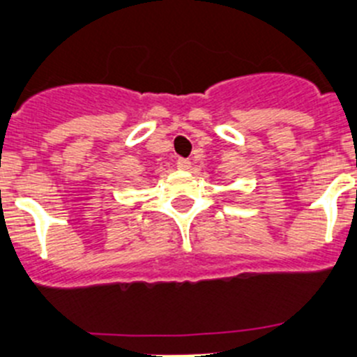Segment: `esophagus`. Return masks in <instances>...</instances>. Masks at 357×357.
I'll use <instances>...</instances> for the list:
<instances>
[{"mask_svg":"<svg viewBox=\"0 0 357 357\" xmlns=\"http://www.w3.org/2000/svg\"><path fill=\"white\" fill-rule=\"evenodd\" d=\"M176 166H178L181 169H188L189 166H191V161H189V159H184V157H181V159L176 161Z\"/></svg>","mask_w":357,"mask_h":357,"instance_id":"esophagus-1","label":"esophagus"}]
</instances>
